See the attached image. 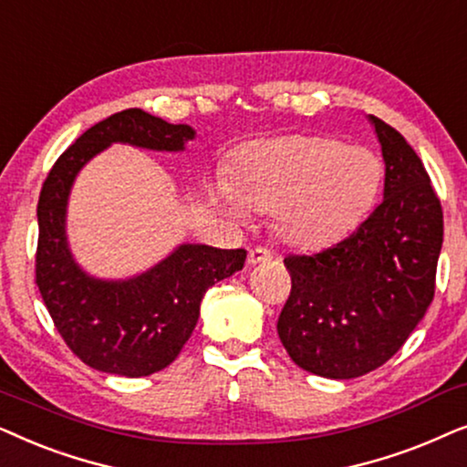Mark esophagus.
Wrapping results in <instances>:
<instances>
[{"label":"esophagus","mask_w":467,"mask_h":467,"mask_svg":"<svg viewBox=\"0 0 467 467\" xmlns=\"http://www.w3.org/2000/svg\"><path fill=\"white\" fill-rule=\"evenodd\" d=\"M271 260V252L266 247H252L250 254H247V263L250 265H260Z\"/></svg>","instance_id":"1"}]
</instances>
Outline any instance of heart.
<instances>
[{"label":"heart","mask_w":467,"mask_h":467,"mask_svg":"<svg viewBox=\"0 0 467 467\" xmlns=\"http://www.w3.org/2000/svg\"><path fill=\"white\" fill-rule=\"evenodd\" d=\"M380 185L382 161L371 149L292 134L247 145L211 194L234 220H244L247 209L271 211L279 237L316 245L357 226Z\"/></svg>","instance_id":"obj_1"}]
</instances>
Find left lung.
<instances>
[{
	"mask_svg": "<svg viewBox=\"0 0 467 467\" xmlns=\"http://www.w3.org/2000/svg\"><path fill=\"white\" fill-rule=\"evenodd\" d=\"M384 160V198L350 237L284 260L292 275L277 333L309 374L350 380L387 363L433 301L442 207L408 140L368 117Z\"/></svg>",
	"mask_w": 467,
	"mask_h": 467,
	"instance_id": "8db88e82",
	"label": "left lung"
}]
</instances>
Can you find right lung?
<instances>
[{
	"instance_id": "right-lung-1",
	"label": "right lung",
	"mask_w": 467,
	"mask_h": 467,
	"mask_svg": "<svg viewBox=\"0 0 467 467\" xmlns=\"http://www.w3.org/2000/svg\"><path fill=\"white\" fill-rule=\"evenodd\" d=\"M196 130L128 109L91 126L55 161L38 201L36 284L70 350L104 374L140 378L169 368L194 331L211 285L244 269L245 250L182 244L147 271L102 279L77 263L67 244V201L78 172L115 142L185 151Z\"/></svg>"
}]
</instances>
